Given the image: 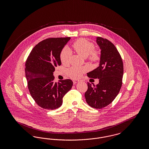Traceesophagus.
I'll return each mask as SVG.
<instances>
[{
	"label": "esophagus",
	"mask_w": 149,
	"mask_h": 149,
	"mask_svg": "<svg viewBox=\"0 0 149 149\" xmlns=\"http://www.w3.org/2000/svg\"><path fill=\"white\" fill-rule=\"evenodd\" d=\"M79 81V80H73V84H77V83H78Z\"/></svg>",
	"instance_id": "1"
}]
</instances>
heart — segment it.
I'll return each mask as SVG.
<instances>
[{"label": "heart", "mask_w": 149, "mask_h": 149, "mask_svg": "<svg viewBox=\"0 0 149 149\" xmlns=\"http://www.w3.org/2000/svg\"><path fill=\"white\" fill-rule=\"evenodd\" d=\"M72 48L81 56L86 57L90 55V59L92 61H96L99 58L98 53L93 51L94 49V45L84 38H80L72 44ZM60 60L62 64L64 65L69 63L70 60V52L69 50L65 49L62 51L60 54ZM85 71L84 68L72 67L69 70L68 73L71 78L76 79L81 77Z\"/></svg>", "instance_id": "1"}]
</instances>
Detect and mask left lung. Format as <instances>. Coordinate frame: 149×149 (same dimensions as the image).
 <instances>
[{"label": "left lung", "mask_w": 149, "mask_h": 149, "mask_svg": "<svg viewBox=\"0 0 149 149\" xmlns=\"http://www.w3.org/2000/svg\"><path fill=\"white\" fill-rule=\"evenodd\" d=\"M100 50L99 66L87 73L89 78L99 79V83H88L85 100L89 106L101 109L111 103L120 92L122 84L123 65L120 54L109 40L96 37Z\"/></svg>", "instance_id": "8db88e82"}]
</instances>
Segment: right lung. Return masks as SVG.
<instances>
[{
	"mask_svg": "<svg viewBox=\"0 0 149 149\" xmlns=\"http://www.w3.org/2000/svg\"><path fill=\"white\" fill-rule=\"evenodd\" d=\"M70 37L50 38L38 43L26 63L25 74L31 95L45 109L53 110L63 104L64 95L72 88L70 79L54 83L55 68L61 65L60 54Z\"/></svg>",
	"mask_w": 149,
	"mask_h": 149,
	"instance_id": "1",
	"label": "right lung"
}]
</instances>
